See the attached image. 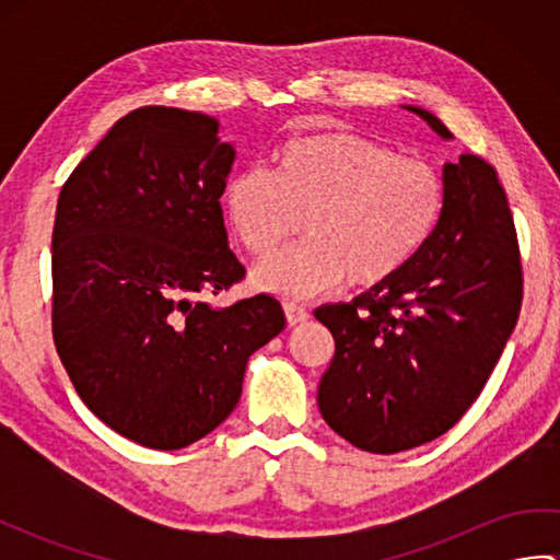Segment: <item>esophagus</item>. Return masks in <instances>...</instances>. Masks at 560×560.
<instances>
[{
	"label": "esophagus",
	"mask_w": 560,
	"mask_h": 560,
	"mask_svg": "<svg viewBox=\"0 0 560 560\" xmlns=\"http://www.w3.org/2000/svg\"><path fill=\"white\" fill-rule=\"evenodd\" d=\"M283 313H287V323H289L291 327H295V325H303L305 319L311 317V313H307L303 305L293 303V301H287V303H283Z\"/></svg>",
	"instance_id": "34e87169"
}]
</instances>
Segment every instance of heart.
Wrapping results in <instances>:
<instances>
[{"instance_id":"b5f03b06","label":"heart","mask_w":560,"mask_h":560,"mask_svg":"<svg viewBox=\"0 0 560 560\" xmlns=\"http://www.w3.org/2000/svg\"><path fill=\"white\" fill-rule=\"evenodd\" d=\"M223 209L255 257L279 249L305 221L307 241L259 261L253 287L311 299L343 279L373 289L407 269L438 229L445 185L431 163L361 135L329 132L289 141L273 173H235Z\"/></svg>"}]
</instances>
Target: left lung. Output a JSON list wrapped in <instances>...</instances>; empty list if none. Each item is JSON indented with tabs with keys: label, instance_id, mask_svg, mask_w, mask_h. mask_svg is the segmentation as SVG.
<instances>
[{
	"label": "left lung",
	"instance_id": "1",
	"mask_svg": "<svg viewBox=\"0 0 560 560\" xmlns=\"http://www.w3.org/2000/svg\"><path fill=\"white\" fill-rule=\"evenodd\" d=\"M407 110L452 139L433 113ZM443 185V217L407 269L315 311L337 347L319 380V413L375 455L447 433L481 395L520 317V245L493 165L462 153L445 163Z\"/></svg>",
	"mask_w": 560,
	"mask_h": 560
}]
</instances>
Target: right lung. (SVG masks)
Returning a JSON list of instances; mask_svg holds the SVG:
<instances>
[{"instance_id": "right-lung-1", "label": "right lung", "mask_w": 560, "mask_h": 560, "mask_svg": "<svg viewBox=\"0 0 560 560\" xmlns=\"http://www.w3.org/2000/svg\"><path fill=\"white\" fill-rule=\"evenodd\" d=\"M219 120L147 105L117 120L57 199L52 339L83 404L151 450L229 419L247 359L287 327L277 299L213 307L245 267L221 195L235 151Z\"/></svg>"}]
</instances>
